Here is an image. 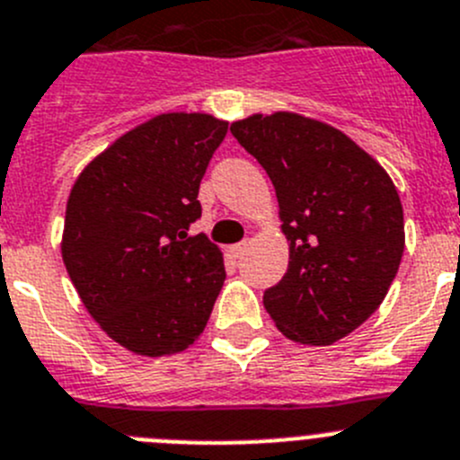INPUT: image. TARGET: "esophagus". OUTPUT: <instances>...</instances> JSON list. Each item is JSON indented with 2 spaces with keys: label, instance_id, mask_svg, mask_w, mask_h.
Instances as JSON below:
<instances>
[{
  "label": "esophagus",
  "instance_id": "esophagus-1",
  "mask_svg": "<svg viewBox=\"0 0 460 460\" xmlns=\"http://www.w3.org/2000/svg\"><path fill=\"white\" fill-rule=\"evenodd\" d=\"M247 247H250V243H247V240H243V243H238V244H231L229 254L234 256V259H238V256L244 254V250H247Z\"/></svg>",
  "mask_w": 460,
  "mask_h": 460
}]
</instances>
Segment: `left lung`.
Listing matches in <instances>:
<instances>
[{
  "instance_id": "obj_1",
  "label": "left lung",
  "mask_w": 460,
  "mask_h": 460,
  "mask_svg": "<svg viewBox=\"0 0 460 460\" xmlns=\"http://www.w3.org/2000/svg\"><path fill=\"white\" fill-rule=\"evenodd\" d=\"M268 172L288 240V272L265 311L299 345H332L388 295L404 254V208L376 158L341 128L277 111L231 124Z\"/></svg>"
}]
</instances>
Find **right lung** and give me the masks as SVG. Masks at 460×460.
<instances>
[{
	"instance_id": "1",
	"label": "right lung",
	"mask_w": 460,
	"mask_h": 460,
	"mask_svg": "<svg viewBox=\"0 0 460 460\" xmlns=\"http://www.w3.org/2000/svg\"><path fill=\"white\" fill-rule=\"evenodd\" d=\"M226 128L208 113L149 118L97 154L67 197V274L102 332L133 354L188 349L220 295V247L188 229Z\"/></svg>"
}]
</instances>
